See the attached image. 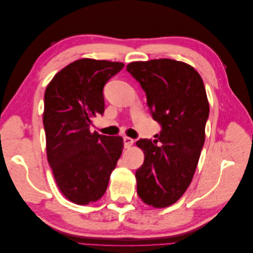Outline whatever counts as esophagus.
I'll list each match as a JSON object with an SVG mask.
<instances>
[{
    "mask_svg": "<svg viewBox=\"0 0 253 253\" xmlns=\"http://www.w3.org/2000/svg\"><path fill=\"white\" fill-rule=\"evenodd\" d=\"M124 143H125V148L127 149L134 143V139L129 138V137H124Z\"/></svg>",
    "mask_w": 253,
    "mask_h": 253,
    "instance_id": "esophagus-1",
    "label": "esophagus"
}]
</instances>
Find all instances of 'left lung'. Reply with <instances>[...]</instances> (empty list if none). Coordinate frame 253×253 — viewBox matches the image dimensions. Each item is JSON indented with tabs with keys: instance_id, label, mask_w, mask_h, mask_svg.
Returning <instances> with one entry per match:
<instances>
[{
	"instance_id": "8db88e82",
	"label": "left lung",
	"mask_w": 253,
	"mask_h": 253,
	"mask_svg": "<svg viewBox=\"0 0 253 253\" xmlns=\"http://www.w3.org/2000/svg\"><path fill=\"white\" fill-rule=\"evenodd\" d=\"M126 71L139 82L162 126L154 142H136L144 153L135 174L137 194L147 205L165 208L186 192L201 156L209 117L205 85L192 66L171 59L132 62Z\"/></svg>"
}]
</instances>
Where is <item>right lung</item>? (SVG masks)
<instances>
[{
	"instance_id": "add662e5",
	"label": "right lung",
	"mask_w": 253,
	"mask_h": 253,
	"mask_svg": "<svg viewBox=\"0 0 253 253\" xmlns=\"http://www.w3.org/2000/svg\"><path fill=\"white\" fill-rule=\"evenodd\" d=\"M125 64L80 59L61 70L44 95L47 160L63 195L78 205L101 198L124 148L120 136L90 133L104 113L103 87Z\"/></svg>"
}]
</instances>
